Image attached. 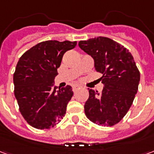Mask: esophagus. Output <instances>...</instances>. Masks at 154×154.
<instances>
[{
	"label": "esophagus",
	"mask_w": 154,
	"mask_h": 154,
	"mask_svg": "<svg viewBox=\"0 0 154 154\" xmlns=\"http://www.w3.org/2000/svg\"><path fill=\"white\" fill-rule=\"evenodd\" d=\"M80 86H77V85H75V86H73L72 87V91H73L74 92H76L78 89H80Z\"/></svg>",
	"instance_id": "obj_1"
}]
</instances>
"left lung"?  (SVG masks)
Segmentation results:
<instances>
[{
    "label": "left lung",
    "instance_id": "1",
    "mask_svg": "<svg viewBox=\"0 0 154 154\" xmlns=\"http://www.w3.org/2000/svg\"><path fill=\"white\" fill-rule=\"evenodd\" d=\"M78 45L93 57L104 84L101 93L88 88L85 114L98 125H115L128 112L138 91L140 73L134 57L126 48L106 37L82 40Z\"/></svg>",
    "mask_w": 154,
    "mask_h": 154
}]
</instances>
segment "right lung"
I'll return each mask as SVG.
<instances>
[{
	"instance_id": "add662e5",
	"label": "right lung",
	"mask_w": 154,
	"mask_h": 154,
	"mask_svg": "<svg viewBox=\"0 0 154 154\" xmlns=\"http://www.w3.org/2000/svg\"><path fill=\"white\" fill-rule=\"evenodd\" d=\"M77 42L48 40L26 51L20 57L13 77L20 111L29 125L50 129L60 122L73 95L72 87H54L63 54Z\"/></svg>"
}]
</instances>
